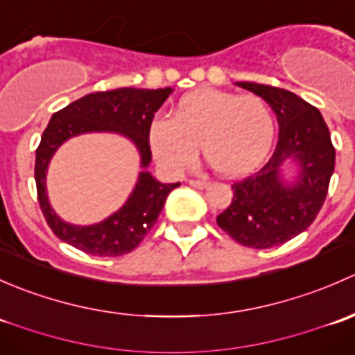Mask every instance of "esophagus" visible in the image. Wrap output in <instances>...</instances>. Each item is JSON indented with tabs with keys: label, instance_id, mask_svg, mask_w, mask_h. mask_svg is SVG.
<instances>
[{
	"label": "esophagus",
	"instance_id": "obj_1",
	"mask_svg": "<svg viewBox=\"0 0 355 355\" xmlns=\"http://www.w3.org/2000/svg\"><path fill=\"white\" fill-rule=\"evenodd\" d=\"M189 184H191L192 187H196V189H206L207 187L206 180H194V178H192V180H189Z\"/></svg>",
	"mask_w": 355,
	"mask_h": 355
}]
</instances>
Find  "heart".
Here are the masks:
<instances>
[{
  "mask_svg": "<svg viewBox=\"0 0 355 355\" xmlns=\"http://www.w3.org/2000/svg\"><path fill=\"white\" fill-rule=\"evenodd\" d=\"M275 114L256 94L199 89L178 101L173 116L151 125L149 142L156 159L170 171H182L198 159L225 177L256 170L275 139Z\"/></svg>",
  "mask_w": 355,
  "mask_h": 355,
  "instance_id": "heart-1",
  "label": "heart"
}]
</instances>
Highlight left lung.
I'll return each mask as SVG.
<instances>
[{"instance_id":"8db88e82","label":"left lung","mask_w":355,"mask_h":355,"mask_svg":"<svg viewBox=\"0 0 355 355\" xmlns=\"http://www.w3.org/2000/svg\"><path fill=\"white\" fill-rule=\"evenodd\" d=\"M237 85L271 106L280 134L270 159L256 173L232 185L234 198L218 214L216 223L239 244L270 249L302 234L318 216L335 170V148L321 113L302 98L273 85L254 82H237ZM292 157L301 171L287 188L279 178V168Z\"/></svg>"}]
</instances>
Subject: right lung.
Instances as JSON below:
<instances>
[{
  "mask_svg": "<svg viewBox=\"0 0 355 355\" xmlns=\"http://www.w3.org/2000/svg\"><path fill=\"white\" fill-rule=\"evenodd\" d=\"M171 89H132L121 87L113 91L92 92L63 110L56 111L49 120L41 144L35 149V187L37 200L49 228L60 241L73 245L92 256L113 257L130 252L144 241L156 223L166 196L178 184H161L149 171H141L134 192L123 207L91 227H73L56 216L46 196V170L56 149L73 135L85 132H118L137 146L141 164L151 161L149 130L155 113L170 96Z\"/></svg>",
  "mask_w": 355,
  "mask_h": 355,
  "instance_id": "1",
  "label": "right lung"
}]
</instances>
